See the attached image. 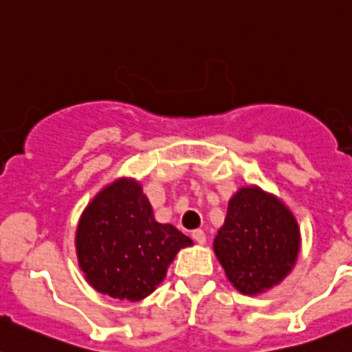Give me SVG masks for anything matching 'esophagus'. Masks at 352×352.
I'll return each instance as SVG.
<instances>
[{
	"instance_id": "1",
	"label": "esophagus",
	"mask_w": 352,
	"mask_h": 352,
	"mask_svg": "<svg viewBox=\"0 0 352 352\" xmlns=\"http://www.w3.org/2000/svg\"><path fill=\"white\" fill-rule=\"evenodd\" d=\"M191 236H192V239H195L196 243H199V245H203V243L206 241V234L201 231V229H195Z\"/></svg>"
}]
</instances>
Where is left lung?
<instances>
[{
  "instance_id": "8db88e82",
  "label": "left lung",
  "mask_w": 352,
  "mask_h": 352,
  "mask_svg": "<svg viewBox=\"0 0 352 352\" xmlns=\"http://www.w3.org/2000/svg\"><path fill=\"white\" fill-rule=\"evenodd\" d=\"M300 232L290 210L258 187L231 198L213 250L236 290L257 295L280 283L297 261Z\"/></svg>"
}]
</instances>
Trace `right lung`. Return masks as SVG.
Instances as JSON below:
<instances>
[{"label":"right lung","instance_id":"add662e5","mask_svg":"<svg viewBox=\"0 0 352 352\" xmlns=\"http://www.w3.org/2000/svg\"><path fill=\"white\" fill-rule=\"evenodd\" d=\"M191 238L154 221L135 180L107 186L87 206L76 231V250L87 281L100 294L135 302L153 294L170 262Z\"/></svg>","mask_w":352,"mask_h":352}]
</instances>
